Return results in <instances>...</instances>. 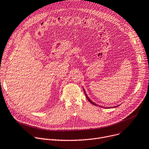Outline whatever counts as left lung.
Wrapping results in <instances>:
<instances>
[{
    "instance_id": "8db88e82",
    "label": "left lung",
    "mask_w": 149,
    "mask_h": 149,
    "mask_svg": "<svg viewBox=\"0 0 149 149\" xmlns=\"http://www.w3.org/2000/svg\"><path fill=\"white\" fill-rule=\"evenodd\" d=\"M83 90H84V93H85V95H86V98H87V99L90 102V103H91L92 104H93V105H94V106H99L98 104H96L95 103H94L88 97V96L87 95V94H86V91H85V90H84V88H83ZM120 105V104H119ZM119 106V105H118ZM118 106H114V107H106V108H107V109H108V108H113V107H118ZM99 107H100V106H99ZM101 107H104V108H105L104 107H103V106H101Z\"/></svg>"
}]
</instances>
